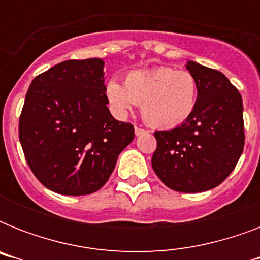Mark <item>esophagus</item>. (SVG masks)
Segmentation results:
<instances>
[{
	"label": "esophagus",
	"mask_w": 260,
	"mask_h": 260,
	"mask_svg": "<svg viewBox=\"0 0 260 260\" xmlns=\"http://www.w3.org/2000/svg\"><path fill=\"white\" fill-rule=\"evenodd\" d=\"M148 131L144 129V128H142V126H135V134H136V136H140V135H144L147 134Z\"/></svg>",
	"instance_id": "obj_1"
}]
</instances>
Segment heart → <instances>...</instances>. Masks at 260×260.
Listing matches in <instances>:
<instances>
[{
    "mask_svg": "<svg viewBox=\"0 0 260 260\" xmlns=\"http://www.w3.org/2000/svg\"><path fill=\"white\" fill-rule=\"evenodd\" d=\"M105 93L116 113H128L136 104L140 105L147 124L155 128H174L187 121L194 113L198 82L190 71L156 67L126 74L124 86L110 79Z\"/></svg>",
    "mask_w": 260,
    "mask_h": 260,
    "instance_id": "heart-1",
    "label": "heart"
}]
</instances>
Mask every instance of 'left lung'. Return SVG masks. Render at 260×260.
<instances>
[{"label": "left lung", "mask_w": 260, "mask_h": 260, "mask_svg": "<svg viewBox=\"0 0 260 260\" xmlns=\"http://www.w3.org/2000/svg\"><path fill=\"white\" fill-rule=\"evenodd\" d=\"M186 69L197 78V106L177 128L155 131L151 163L167 187L200 193L220 185L236 167L246 140L243 101L220 71L196 62Z\"/></svg>", "instance_id": "8db88e82"}]
</instances>
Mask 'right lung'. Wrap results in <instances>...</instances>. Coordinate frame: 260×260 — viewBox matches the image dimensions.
Returning <instances> with one entry per match:
<instances>
[{
    "label": "right lung",
    "mask_w": 260,
    "mask_h": 260,
    "mask_svg": "<svg viewBox=\"0 0 260 260\" xmlns=\"http://www.w3.org/2000/svg\"><path fill=\"white\" fill-rule=\"evenodd\" d=\"M108 104L102 59L64 60L35 77L18 138L28 166L47 189L85 196L109 179L135 129L116 120Z\"/></svg>",
    "instance_id": "add662e5"
}]
</instances>
